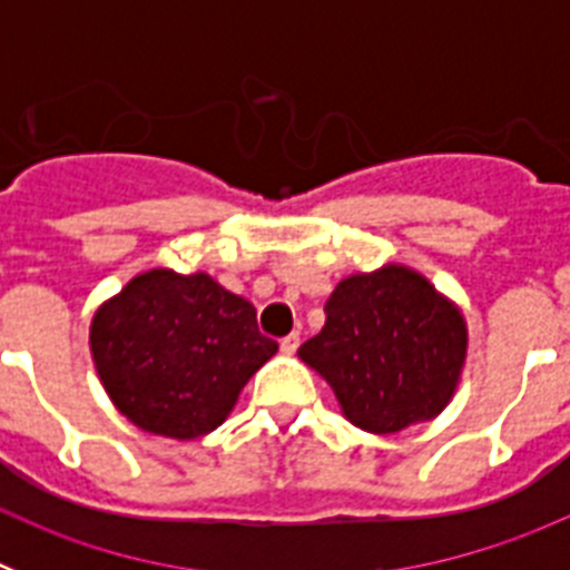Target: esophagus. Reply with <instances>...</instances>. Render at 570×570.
Segmentation results:
<instances>
[{
  "label": "esophagus",
  "mask_w": 570,
  "mask_h": 570,
  "mask_svg": "<svg viewBox=\"0 0 570 570\" xmlns=\"http://www.w3.org/2000/svg\"><path fill=\"white\" fill-rule=\"evenodd\" d=\"M279 347H282V354H285V356L296 354V347H299V334H288L285 340L279 342Z\"/></svg>",
  "instance_id": "esophagus-1"
}]
</instances>
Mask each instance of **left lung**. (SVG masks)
Wrapping results in <instances>:
<instances>
[{
  "instance_id": "obj_1",
  "label": "left lung",
  "mask_w": 570,
  "mask_h": 570,
  "mask_svg": "<svg viewBox=\"0 0 570 570\" xmlns=\"http://www.w3.org/2000/svg\"><path fill=\"white\" fill-rule=\"evenodd\" d=\"M468 322L407 265L351 274L325 302V325L299 360L328 382L351 425L396 434L440 416L460 385Z\"/></svg>"
}]
</instances>
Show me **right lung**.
<instances>
[{
    "instance_id": "add662e5",
    "label": "right lung",
    "mask_w": 570,
    "mask_h": 570,
    "mask_svg": "<svg viewBox=\"0 0 570 570\" xmlns=\"http://www.w3.org/2000/svg\"><path fill=\"white\" fill-rule=\"evenodd\" d=\"M276 351L259 334L254 305L203 271L136 274L90 320V356L105 394L136 428L170 440L223 425Z\"/></svg>"
}]
</instances>
